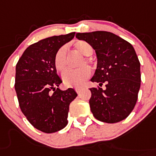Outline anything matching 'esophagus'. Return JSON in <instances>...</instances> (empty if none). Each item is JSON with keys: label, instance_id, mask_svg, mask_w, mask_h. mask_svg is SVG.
Listing matches in <instances>:
<instances>
[{"label": "esophagus", "instance_id": "obj_1", "mask_svg": "<svg viewBox=\"0 0 156 156\" xmlns=\"http://www.w3.org/2000/svg\"><path fill=\"white\" fill-rule=\"evenodd\" d=\"M81 90H82V88H75V91H76L78 94H80V93H81Z\"/></svg>", "mask_w": 156, "mask_h": 156}]
</instances>
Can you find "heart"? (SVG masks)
<instances>
[{
	"label": "heart",
	"mask_w": 156,
	"mask_h": 156,
	"mask_svg": "<svg viewBox=\"0 0 156 156\" xmlns=\"http://www.w3.org/2000/svg\"><path fill=\"white\" fill-rule=\"evenodd\" d=\"M76 50L85 56L91 55L93 48L90 44L85 41H77L75 43ZM85 64H90L88 58H85L81 62V68L75 70H67L62 75V80L66 86L78 88L85 83L91 74V70L88 66H83ZM54 65L58 72H63L67 68V48L65 46L61 47L57 51L54 58Z\"/></svg>",
	"instance_id": "obj_1"
}]
</instances>
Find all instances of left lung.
<instances>
[{
    "label": "left lung",
    "mask_w": 156,
    "mask_h": 156,
    "mask_svg": "<svg viewBox=\"0 0 156 156\" xmlns=\"http://www.w3.org/2000/svg\"><path fill=\"white\" fill-rule=\"evenodd\" d=\"M95 50L98 65L92 82L99 86L90 88V108L96 119L106 123L124 120L137 102L141 85L140 62L132 45L108 31L77 33ZM105 83L106 88L101 87Z\"/></svg>",
    "instance_id": "left-lung-1"
}]
</instances>
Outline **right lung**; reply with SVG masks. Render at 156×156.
<instances>
[{
    "mask_svg": "<svg viewBox=\"0 0 156 156\" xmlns=\"http://www.w3.org/2000/svg\"><path fill=\"white\" fill-rule=\"evenodd\" d=\"M75 32L43 39L30 45L16 65L15 88L19 106L35 129L53 133L68 124L69 105L77 97L73 88L62 91L54 58Z\"/></svg>",
    "mask_w": 156,
    "mask_h": 156,
    "instance_id": "obj_1",
    "label": "right lung"
}]
</instances>
